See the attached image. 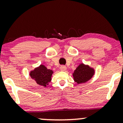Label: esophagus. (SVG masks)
Wrapping results in <instances>:
<instances>
[{
    "label": "esophagus",
    "instance_id": "obj_1",
    "mask_svg": "<svg viewBox=\"0 0 123 123\" xmlns=\"http://www.w3.org/2000/svg\"><path fill=\"white\" fill-rule=\"evenodd\" d=\"M60 68L62 71H65L66 70V67L64 65H62L61 66H60Z\"/></svg>",
    "mask_w": 123,
    "mask_h": 123
}]
</instances>
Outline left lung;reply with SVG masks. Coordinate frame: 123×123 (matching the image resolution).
<instances>
[{"mask_svg": "<svg viewBox=\"0 0 123 123\" xmlns=\"http://www.w3.org/2000/svg\"><path fill=\"white\" fill-rule=\"evenodd\" d=\"M94 73V72L93 69L87 66H84L83 64H81L75 70L73 75L74 81L78 84H80L89 80L93 76Z\"/></svg>", "mask_w": 123, "mask_h": 123, "instance_id": "8db88e82", "label": "left lung"}]
</instances>
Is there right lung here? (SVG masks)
Here are the masks:
<instances>
[{
	"label": "right lung",
	"mask_w": 123,
	"mask_h": 123,
	"mask_svg": "<svg viewBox=\"0 0 123 123\" xmlns=\"http://www.w3.org/2000/svg\"><path fill=\"white\" fill-rule=\"evenodd\" d=\"M53 73V72L52 70L47 69L44 66L40 65L38 68L31 71L30 75L32 79H35L38 84L46 86L51 81Z\"/></svg>",
	"instance_id": "obj_1"
}]
</instances>
